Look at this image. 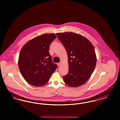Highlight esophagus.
<instances>
[{"instance_id": "esophagus-1", "label": "esophagus", "mask_w": 120, "mask_h": 120, "mask_svg": "<svg viewBox=\"0 0 120 120\" xmlns=\"http://www.w3.org/2000/svg\"><path fill=\"white\" fill-rule=\"evenodd\" d=\"M58 66H60L61 65V62H59V63H57Z\"/></svg>"}]
</instances>
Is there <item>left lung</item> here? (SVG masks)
<instances>
[{
	"mask_svg": "<svg viewBox=\"0 0 120 120\" xmlns=\"http://www.w3.org/2000/svg\"><path fill=\"white\" fill-rule=\"evenodd\" d=\"M57 36L68 55V73L64 82L72 87L80 86L90 77L95 69L97 57L91 42L82 35L74 32L57 33Z\"/></svg>",
	"mask_w": 120,
	"mask_h": 120,
	"instance_id": "left-lung-1",
	"label": "left lung"
}]
</instances>
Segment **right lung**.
I'll use <instances>...</instances> for the list:
<instances>
[{
  "instance_id": "add662e5",
  "label": "right lung",
  "mask_w": 120,
  "mask_h": 120,
  "mask_svg": "<svg viewBox=\"0 0 120 120\" xmlns=\"http://www.w3.org/2000/svg\"><path fill=\"white\" fill-rule=\"evenodd\" d=\"M56 38L53 33L41 34L29 40L21 49L19 67L23 78L33 86L45 85L57 68L49 52L50 44Z\"/></svg>"
}]
</instances>
